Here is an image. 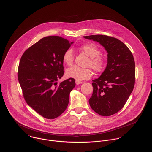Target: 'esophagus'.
<instances>
[{
	"instance_id": "1",
	"label": "esophagus",
	"mask_w": 152,
	"mask_h": 152,
	"mask_svg": "<svg viewBox=\"0 0 152 152\" xmlns=\"http://www.w3.org/2000/svg\"><path fill=\"white\" fill-rule=\"evenodd\" d=\"M80 83H82V82H81V81L77 80H76V85H79V84H80Z\"/></svg>"
}]
</instances>
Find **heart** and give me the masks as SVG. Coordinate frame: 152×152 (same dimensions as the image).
Returning <instances> with one entry per match:
<instances>
[{
  "label": "heart",
  "mask_w": 152,
  "mask_h": 152,
  "mask_svg": "<svg viewBox=\"0 0 152 152\" xmlns=\"http://www.w3.org/2000/svg\"><path fill=\"white\" fill-rule=\"evenodd\" d=\"M79 49L90 57L87 66L91 67L97 72H101L104 70L106 59L100 55V50L97 45L93 42L85 43L79 47ZM62 61L67 66H71L74 61V53L72 49H69L64 53ZM93 75V73L90 69L80 68L76 66H72L66 71V76L68 78H72L80 81L90 79Z\"/></svg>",
  "instance_id": "b5f03b06"
}]
</instances>
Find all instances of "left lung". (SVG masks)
Instances as JSON below:
<instances>
[{
  "label": "left lung",
  "mask_w": 152,
  "mask_h": 152,
  "mask_svg": "<svg viewBox=\"0 0 152 152\" xmlns=\"http://www.w3.org/2000/svg\"><path fill=\"white\" fill-rule=\"evenodd\" d=\"M83 38L99 42L107 53L105 70L99 78L93 80V92L89 103L98 114L112 115L122 109L134 88L135 64L133 55L115 38L103 35Z\"/></svg>",
  "instance_id": "8db88e82"
}]
</instances>
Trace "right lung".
Returning a JSON list of instances; mask_svg holds the SVG:
<instances>
[{
  "instance_id": "add662e5",
  "label": "right lung",
  "mask_w": 152,
  "mask_h": 152,
  "mask_svg": "<svg viewBox=\"0 0 152 152\" xmlns=\"http://www.w3.org/2000/svg\"><path fill=\"white\" fill-rule=\"evenodd\" d=\"M73 42L59 36L41 38L21 56L18 79L29 106L48 119L61 115L68 106L71 91L76 85L70 78L58 85L64 75L62 55Z\"/></svg>"
}]
</instances>
